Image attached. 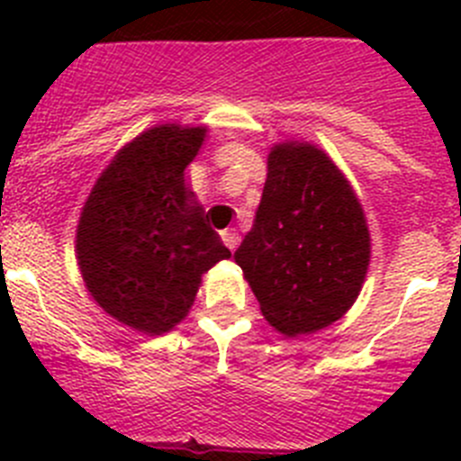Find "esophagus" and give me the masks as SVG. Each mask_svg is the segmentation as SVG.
<instances>
[{"instance_id":"1","label":"esophagus","mask_w":461,"mask_h":461,"mask_svg":"<svg viewBox=\"0 0 461 461\" xmlns=\"http://www.w3.org/2000/svg\"><path fill=\"white\" fill-rule=\"evenodd\" d=\"M221 240H223V244H226V247H228V249H230V251L238 249L240 235L235 233V230H223V233H221Z\"/></svg>"}]
</instances>
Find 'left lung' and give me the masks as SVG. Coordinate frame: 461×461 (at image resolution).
<instances>
[{"instance_id": "left-lung-1", "label": "left lung", "mask_w": 461, "mask_h": 461, "mask_svg": "<svg viewBox=\"0 0 461 461\" xmlns=\"http://www.w3.org/2000/svg\"><path fill=\"white\" fill-rule=\"evenodd\" d=\"M369 258L367 219L346 175L312 142H276L254 226L235 251L267 323L297 337L339 321Z\"/></svg>"}]
</instances>
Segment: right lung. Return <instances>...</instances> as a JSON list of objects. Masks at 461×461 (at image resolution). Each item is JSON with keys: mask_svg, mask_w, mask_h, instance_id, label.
Wrapping results in <instances>:
<instances>
[{"mask_svg": "<svg viewBox=\"0 0 461 461\" xmlns=\"http://www.w3.org/2000/svg\"><path fill=\"white\" fill-rule=\"evenodd\" d=\"M205 133L182 124L142 131L110 158L80 212L76 258L89 295L142 335L182 323L203 275L230 258L185 180Z\"/></svg>", "mask_w": 461, "mask_h": 461, "instance_id": "1", "label": "right lung"}]
</instances>
